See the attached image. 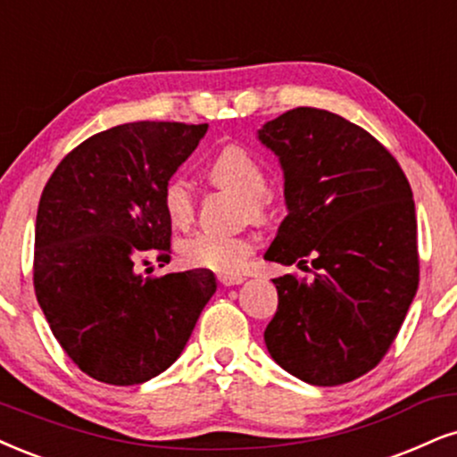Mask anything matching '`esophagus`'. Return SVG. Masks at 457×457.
Instances as JSON below:
<instances>
[{
  "instance_id": "obj_1",
  "label": "esophagus",
  "mask_w": 457,
  "mask_h": 457,
  "mask_svg": "<svg viewBox=\"0 0 457 457\" xmlns=\"http://www.w3.org/2000/svg\"><path fill=\"white\" fill-rule=\"evenodd\" d=\"M218 281L228 288V286L241 284V281H244V278H241V275H218Z\"/></svg>"
}]
</instances>
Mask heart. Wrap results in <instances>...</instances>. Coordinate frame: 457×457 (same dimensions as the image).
<instances>
[{
  "label": "heart",
  "instance_id": "heart-1",
  "mask_svg": "<svg viewBox=\"0 0 457 457\" xmlns=\"http://www.w3.org/2000/svg\"><path fill=\"white\" fill-rule=\"evenodd\" d=\"M207 178L220 188H227L244 196L247 212L256 220L267 218L269 205L267 176L254 156L237 144L224 145L207 167ZM161 203L173 227H186L195 216V195L182 176H171L161 190ZM179 254L188 267L205 271L233 275L244 269L247 258L254 254V239L250 235H216L195 233L179 245Z\"/></svg>",
  "mask_w": 457,
  "mask_h": 457
}]
</instances>
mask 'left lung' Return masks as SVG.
Wrapping results in <instances>:
<instances>
[{
	"label": "left lung",
	"instance_id": "obj_1",
	"mask_svg": "<svg viewBox=\"0 0 457 457\" xmlns=\"http://www.w3.org/2000/svg\"><path fill=\"white\" fill-rule=\"evenodd\" d=\"M258 137L279 156L288 203L264 258L313 267L312 281L273 279L278 312L264 343L307 384H347L384 360L418 290L409 179L384 144L326 110H288Z\"/></svg>",
	"mask_w": 457,
	"mask_h": 457
}]
</instances>
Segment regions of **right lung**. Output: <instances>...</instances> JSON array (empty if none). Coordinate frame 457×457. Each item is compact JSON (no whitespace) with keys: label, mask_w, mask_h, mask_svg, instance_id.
Wrapping results in <instances>:
<instances>
[{"label":"right lung","mask_w":457,"mask_h":457,"mask_svg":"<svg viewBox=\"0 0 457 457\" xmlns=\"http://www.w3.org/2000/svg\"><path fill=\"white\" fill-rule=\"evenodd\" d=\"M207 125L127 122L76 145L39 196L33 288L71 362L110 386L144 384L176 362L216 292L205 269L139 275L171 261L161 190Z\"/></svg>","instance_id":"add662e5"}]
</instances>
